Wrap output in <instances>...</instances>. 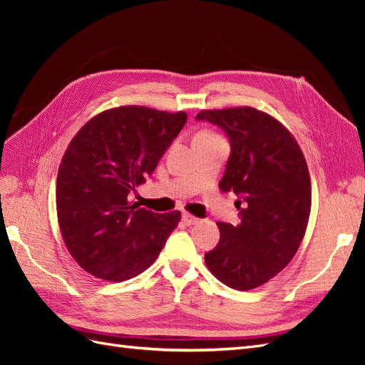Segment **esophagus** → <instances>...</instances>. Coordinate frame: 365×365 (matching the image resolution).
I'll use <instances>...</instances> for the list:
<instances>
[{
  "label": "esophagus",
  "instance_id": "esophagus-1",
  "mask_svg": "<svg viewBox=\"0 0 365 365\" xmlns=\"http://www.w3.org/2000/svg\"><path fill=\"white\" fill-rule=\"evenodd\" d=\"M182 220H184V224H185V225H189V227L200 222V219L195 217V216H192V215H189V213H184V215H182Z\"/></svg>",
  "mask_w": 365,
  "mask_h": 365
}]
</instances>
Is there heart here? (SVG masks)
<instances>
[{
    "label": "heart",
    "mask_w": 365,
    "mask_h": 365,
    "mask_svg": "<svg viewBox=\"0 0 365 365\" xmlns=\"http://www.w3.org/2000/svg\"><path fill=\"white\" fill-rule=\"evenodd\" d=\"M200 135H212V134H207V132H202V134H200Z\"/></svg>",
    "instance_id": "obj_1"
}]
</instances>
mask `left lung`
<instances>
[{"label": "left lung", "instance_id": "obj_1", "mask_svg": "<svg viewBox=\"0 0 365 365\" xmlns=\"http://www.w3.org/2000/svg\"><path fill=\"white\" fill-rule=\"evenodd\" d=\"M225 132L230 157L220 190L237 195L240 224L217 222L220 239L205 252L217 280L248 291L267 283L300 247L311 213V178L295 138L254 108L202 111L195 117Z\"/></svg>", "mask_w": 365, "mask_h": 365}]
</instances>
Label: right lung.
<instances>
[{
	"label": "right lung",
	"instance_id": "obj_1",
	"mask_svg": "<svg viewBox=\"0 0 365 365\" xmlns=\"http://www.w3.org/2000/svg\"><path fill=\"white\" fill-rule=\"evenodd\" d=\"M185 121V113L121 106L91 118L71 140L58 172V219L71 256L94 277H135L178 225V210L153 213L129 200Z\"/></svg>",
	"mask_w": 365,
	"mask_h": 365
}]
</instances>
